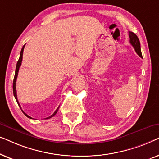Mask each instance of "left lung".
I'll return each instance as SVG.
<instances>
[{"label": "left lung", "instance_id": "obj_1", "mask_svg": "<svg viewBox=\"0 0 159 159\" xmlns=\"http://www.w3.org/2000/svg\"><path fill=\"white\" fill-rule=\"evenodd\" d=\"M129 43L133 48H134V51L137 53L138 54V56H140L141 58H143L142 53H141V49H140V40L138 38V36L135 34L133 33L132 32H129Z\"/></svg>", "mask_w": 159, "mask_h": 159}]
</instances>
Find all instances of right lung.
I'll use <instances>...</instances> for the list:
<instances>
[{"label":"right lung","mask_w":159,"mask_h":159,"mask_svg":"<svg viewBox=\"0 0 159 159\" xmlns=\"http://www.w3.org/2000/svg\"><path fill=\"white\" fill-rule=\"evenodd\" d=\"M25 45H24V46L22 47V48H21V53H20V56H19V61H17V64H16V71H15V76H14V81H13V93H14V97H15V99H16V102H17V103H18V105L19 106V107H20L21 109V106H20V104H19V101H18V99H17L16 90V78H17V76H18V72H19V67H20L21 64V61H22V56H23V51H24V48H25ZM58 108H59V106H58L57 109L56 110V111L54 112L53 114L51 115V116H48V117H47V118L45 119H48L51 118V117H53V116H54V115H56V113H57V111H58ZM21 111H22V112L24 113V114H25L26 116L28 117V118H30V119H32V117H30V116H28V115H27V114H26V113L24 112V111H23V110H21Z\"/></svg>","instance_id":"obj_1"}]
</instances>
